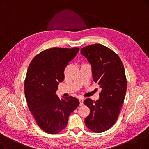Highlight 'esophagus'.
Wrapping results in <instances>:
<instances>
[{"label":"esophagus","mask_w":149,"mask_h":149,"mask_svg":"<svg viewBox=\"0 0 149 149\" xmlns=\"http://www.w3.org/2000/svg\"><path fill=\"white\" fill-rule=\"evenodd\" d=\"M79 101H80V105L82 106L83 104V98L81 97L79 98Z\"/></svg>","instance_id":"34e87169"}]
</instances>
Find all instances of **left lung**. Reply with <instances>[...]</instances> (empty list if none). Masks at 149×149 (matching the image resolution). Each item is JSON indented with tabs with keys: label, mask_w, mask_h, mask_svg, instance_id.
I'll return each mask as SVG.
<instances>
[{
	"label": "left lung",
	"mask_w": 149,
	"mask_h": 149,
	"mask_svg": "<svg viewBox=\"0 0 149 149\" xmlns=\"http://www.w3.org/2000/svg\"><path fill=\"white\" fill-rule=\"evenodd\" d=\"M81 54L91 65L93 81L101 89L98 100L84 101L90 109L84 121L91 131L101 133L112 127L118 119L127 89L124 68L118 55L101 44L84 47Z\"/></svg>",
	"instance_id": "8db88e82"
}]
</instances>
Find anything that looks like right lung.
I'll return each instance as SVG.
<instances>
[{
  "label": "right lung",
  "mask_w": 149,
  "mask_h": 149,
  "mask_svg": "<svg viewBox=\"0 0 149 149\" xmlns=\"http://www.w3.org/2000/svg\"><path fill=\"white\" fill-rule=\"evenodd\" d=\"M79 48H53L37 54L28 67L24 88L29 110L44 132L57 134L67 126L70 114L79 106L77 98L60 100L56 94L64 80L66 66L77 55Z\"/></svg>",
  "instance_id": "add662e5"
}]
</instances>
